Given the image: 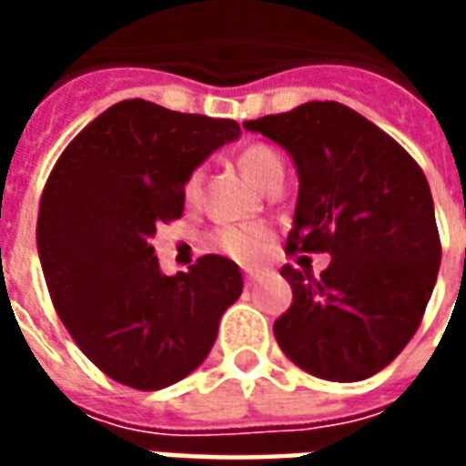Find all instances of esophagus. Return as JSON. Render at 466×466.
<instances>
[{
    "instance_id": "34e87169",
    "label": "esophagus",
    "mask_w": 466,
    "mask_h": 466,
    "mask_svg": "<svg viewBox=\"0 0 466 466\" xmlns=\"http://www.w3.org/2000/svg\"><path fill=\"white\" fill-rule=\"evenodd\" d=\"M259 277H262V272H259V269H244V279H247L249 284L257 282Z\"/></svg>"
}]
</instances>
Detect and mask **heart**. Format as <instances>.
<instances>
[{"label":"heart","instance_id":"b5f03b06","mask_svg":"<svg viewBox=\"0 0 466 466\" xmlns=\"http://www.w3.org/2000/svg\"><path fill=\"white\" fill-rule=\"evenodd\" d=\"M239 164H242L244 174L257 187H264L274 174L284 172L282 157L274 152L272 147H264V144L247 147L242 157H239ZM197 187H199V174H192V179L187 182V194L192 197L197 192ZM217 244H219L222 252H227L234 259L254 262L267 249V229L264 227H227V229L217 234Z\"/></svg>","mask_w":466,"mask_h":466}]
</instances>
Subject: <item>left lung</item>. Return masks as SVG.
Listing matches in <instances>:
<instances>
[{
  "label": "left lung",
  "instance_id": "left-lung-1",
  "mask_svg": "<svg viewBox=\"0 0 466 466\" xmlns=\"http://www.w3.org/2000/svg\"><path fill=\"white\" fill-rule=\"evenodd\" d=\"M244 129L279 144L299 177L287 249L332 257L319 277L282 267L294 297L274 337L319 380H367L414 337L437 282L427 177L390 134L339 102H307Z\"/></svg>",
  "mask_w": 466,
  "mask_h": 466
}]
</instances>
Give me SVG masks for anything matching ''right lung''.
I'll return each mask as SVG.
<instances>
[{"label":"right lung","instance_id":"1","mask_svg":"<svg viewBox=\"0 0 466 466\" xmlns=\"http://www.w3.org/2000/svg\"><path fill=\"white\" fill-rule=\"evenodd\" d=\"M239 124L124 99L69 142L39 204L36 249L52 302L106 377L164 390L212 351L242 294L239 267L207 254L174 277L159 269L157 224L182 217L184 184Z\"/></svg>","mask_w":466,"mask_h":466}]
</instances>
